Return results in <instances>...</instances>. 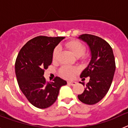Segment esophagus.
Wrapping results in <instances>:
<instances>
[{"label": "esophagus", "mask_w": 128, "mask_h": 128, "mask_svg": "<svg viewBox=\"0 0 128 128\" xmlns=\"http://www.w3.org/2000/svg\"><path fill=\"white\" fill-rule=\"evenodd\" d=\"M68 84H70V85H72V86H74L76 84V82L75 81H68L67 82Z\"/></svg>", "instance_id": "1"}]
</instances>
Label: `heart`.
Instances as JSON below:
<instances>
[{"instance_id":"heart-1","label":"heart","mask_w":128,"mask_h":128,"mask_svg":"<svg viewBox=\"0 0 128 128\" xmlns=\"http://www.w3.org/2000/svg\"><path fill=\"white\" fill-rule=\"evenodd\" d=\"M66 46L72 52V53L76 56H81L84 52L85 51V47L81 42L77 40H73L66 43ZM60 48L59 47H56L54 48L52 53V58L54 60L57 58ZM79 71V68L77 66H63L60 69V74L64 78H71L74 76V74Z\"/></svg>"}]
</instances>
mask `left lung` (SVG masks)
Here are the masks:
<instances>
[{"instance_id": "1", "label": "left lung", "mask_w": 128, "mask_h": 128, "mask_svg": "<svg viewBox=\"0 0 128 128\" xmlns=\"http://www.w3.org/2000/svg\"><path fill=\"white\" fill-rule=\"evenodd\" d=\"M79 38L88 44L92 58L80 75L81 78L90 77V80L78 98L83 103L94 104L106 96L110 88L115 70V58L112 48L102 38L88 34L80 35Z\"/></svg>"}]
</instances>
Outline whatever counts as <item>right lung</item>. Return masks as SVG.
Segmentation results:
<instances>
[{
    "label": "right lung",
    "mask_w": 128,
    "mask_h": 128,
    "mask_svg": "<svg viewBox=\"0 0 128 128\" xmlns=\"http://www.w3.org/2000/svg\"><path fill=\"white\" fill-rule=\"evenodd\" d=\"M65 37L39 36L25 44L15 62V74L18 86L26 98L33 106L47 108L55 102L61 86L66 81L56 77L47 82L45 70L52 62L54 48Z\"/></svg>",
    "instance_id": "right-lung-1"
}]
</instances>
